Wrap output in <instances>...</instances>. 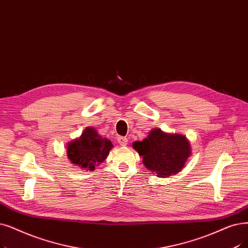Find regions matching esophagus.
Masks as SVG:
<instances>
[{
	"label": "esophagus",
	"instance_id": "34e87169",
	"mask_svg": "<svg viewBox=\"0 0 248 248\" xmlns=\"http://www.w3.org/2000/svg\"><path fill=\"white\" fill-rule=\"evenodd\" d=\"M117 143L121 146H125L127 144V139L125 137H117Z\"/></svg>",
	"mask_w": 248,
	"mask_h": 248
}]
</instances>
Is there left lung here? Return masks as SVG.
Returning a JSON list of instances; mask_svg holds the SVG:
<instances>
[{"mask_svg": "<svg viewBox=\"0 0 248 248\" xmlns=\"http://www.w3.org/2000/svg\"><path fill=\"white\" fill-rule=\"evenodd\" d=\"M134 149L143 157L144 165L158 177L175 174L185 167L190 155L189 143L181 135H168L154 128L142 142H135Z\"/></svg>", "mask_w": 248, "mask_h": 248, "instance_id": "obj_1", "label": "left lung"}]
</instances>
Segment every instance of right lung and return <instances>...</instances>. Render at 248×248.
<instances>
[{
  "label": "right lung",
  "instance_id": "add662e5",
  "mask_svg": "<svg viewBox=\"0 0 248 248\" xmlns=\"http://www.w3.org/2000/svg\"><path fill=\"white\" fill-rule=\"evenodd\" d=\"M112 144L109 140L101 138L92 127H87L81 137L71 142L68 147V157L72 163L81 168L94 170L106 159Z\"/></svg>",
  "mask_w": 248,
  "mask_h": 248
}]
</instances>
